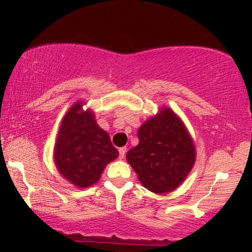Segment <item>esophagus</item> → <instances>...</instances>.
Instances as JSON below:
<instances>
[{"mask_svg": "<svg viewBox=\"0 0 252 252\" xmlns=\"http://www.w3.org/2000/svg\"><path fill=\"white\" fill-rule=\"evenodd\" d=\"M126 151H127V149L125 147L120 148V149H119V158H120V159H124V158H125Z\"/></svg>", "mask_w": 252, "mask_h": 252, "instance_id": "1", "label": "esophagus"}]
</instances>
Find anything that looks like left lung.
<instances>
[{"instance_id": "8db88e82", "label": "left lung", "mask_w": 252, "mask_h": 252, "mask_svg": "<svg viewBox=\"0 0 252 252\" xmlns=\"http://www.w3.org/2000/svg\"><path fill=\"white\" fill-rule=\"evenodd\" d=\"M139 144L126 155L141 184L155 194L174 190L187 178L196 151L181 119L168 108L137 130Z\"/></svg>"}]
</instances>
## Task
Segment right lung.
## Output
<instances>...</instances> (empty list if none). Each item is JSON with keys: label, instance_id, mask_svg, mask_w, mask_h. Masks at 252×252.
I'll return each mask as SVG.
<instances>
[{"label": "right lung", "instance_id": "obj_1", "mask_svg": "<svg viewBox=\"0 0 252 252\" xmlns=\"http://www.w3.org/2000/svg\"><path fill=\"white\" fill-rule=\"evenodd\" d=\"M110 136L95 122L91 110L77 102L62 120L54 158L57 170L79 188L96 184L110 161L118 157Z\"/></svg>", "mask_w": 252, "mask_h": 252}]
</instances>
